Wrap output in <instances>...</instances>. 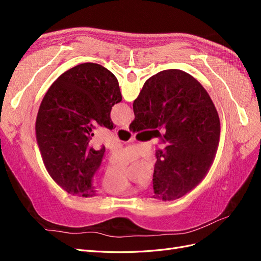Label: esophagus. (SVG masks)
<instances>
[{"label": "esophagus", "instance_id": "1", "mask_svg": "<svg viewBox=\"0 0 261 261\" xmlns=\"http://www.w3.org/2000/svg\"><path fill=\"white\" fill-rule=\"evenodd\" d=\"M121 128L124 129V130H129V126L127 124H125V125H122Z\"/></svg>", "mask_w": 261, "mask_h": 261}]
</instances>
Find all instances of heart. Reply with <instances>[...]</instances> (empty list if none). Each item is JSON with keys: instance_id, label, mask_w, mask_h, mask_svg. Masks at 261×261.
I'll return each mask as SVG.
<instances>
[{"instance_id": "b5f03b06", "label": "heart", "mask_w": 261, "mask_h": 261, "mask_svg": "<svg viewBox=\"0 0 261 261\" xmlns=\"http://www.w3.org/2000/svg\"><path fill=\"white\" fill-rule=\"evenodd\" d=\"M106 188L109 193L114 194V195H121L127 192V183L126 180H121V181H116V183L112 184H106Z\"/></svg>"}]
</instances>
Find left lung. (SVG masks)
<instances>
[{
  "instance_id": "left-lung-1",
  "label": "left lung",
  "mask_w": 261,
  "mask_h": 261,
  "mask_svg": "<svg viewBox=\"0 0 261 261\" xmlns=\"http://www.w3.org/2000/svg\"><path fill=\"white\" fill-rule=\"evenodd\" d=\"M122 101L116 77L96 63L63 73L43 97L36 120V138L44 167L68 194L93 197L92 177L106 148H93V124L112 129V107Z\"/></svg>"
}]
</instances>
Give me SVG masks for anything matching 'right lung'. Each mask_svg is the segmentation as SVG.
<instances>
[{"instance_id": "obj_1", "label": "right lung", "mask_w": 261, "mask_h": 261, "mask_svg": "<svg viewBox=\"0 0 261 261\" xmlns=\"http://www.w3.org/2000/svg\"><path fill=\"white\" fill-rule=\"evenodd\" d=\"M129 129L164 130L155 151L154 198L175 200L206 177L220 141V118L207 90L183 70L151 76L133 103Z\"/></svg>"}]
</instances>
